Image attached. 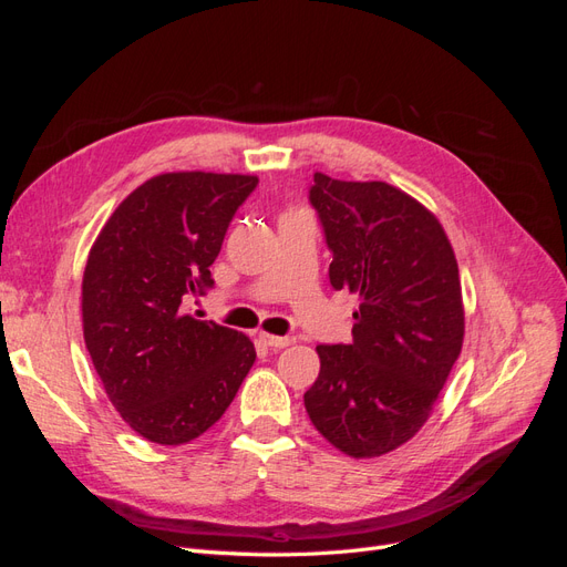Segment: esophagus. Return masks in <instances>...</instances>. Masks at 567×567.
<instances>
[{
  "mask_svg": "<svg viewBox=\"0 0 567 567\" xmlns=\"http://www.w3.org/2000/svg\"><path fill=\"white\" fill-rule=\"evenodd\" d=\"M257 338H260V340L265 342V346H269V348H274V350L288 348V346H293V342H296V338H290V336H271V333H265V331L257 333Z\"/></svg>",
  "mask_w": 567,
  "mask_h": 567,
  "instance_id": "1",
  "label": "esophagus"
}]
</instances>
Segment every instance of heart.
<instances>
[{
  "instance_id": "b5f03b06",
  "label": "heart",
  "mask_w": 567,
  "mask_h": 567,
  "mask_svg": "<svg viewBox=\"0 0 567 567\" xmlns=\"http://www.w3.org/2000/svg\"><path fill=\"white\" fill-rule=\"evenodd\" d=\"M290 213H296V210H290Z\"/></svg>"
}]
</instances>
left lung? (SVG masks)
I'll list each match as a JSON object with an SVG mask.
<instances>
[{
    "instance_id": "obj_1",
    "label": "left lung",
    "mask_w": 567,
    "mask_h": 567,
    "mask_svg": "<svg viewBox=\"0 0 567 567\" xmlns=\"http://www.w3.org/2000/svg\"><path fill=\"white\" fill-rule=\"evenodd\" d=\"M310 200L333 250L331 286L357 293L359 310L350 346H317L305 409L342 454L383 456L421 431L461 354L454 248L440 219L388 182L315 173Z\"/></svg>"
}]
</instances>
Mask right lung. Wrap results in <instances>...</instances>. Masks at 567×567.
<instances>
[{
  "mask_svg": "<svg viewBox=\"0 0 567 567\" xmlns=\"http://www.w3.org/2000/svg\"><path fill=\"white\" fill-rule=\"evenodd\" d=\"M255 186V175H156L117 205L90 250L84 346L111 404L148 442L203 435L255 362L248 336L184 312L213 286L210 265Z\"/></svg>",
  "mask_w": 567,
  "mask_h": 567,
  "instance_id": "right-lung-1",
  "label": "right lung"
}]
</instances>
